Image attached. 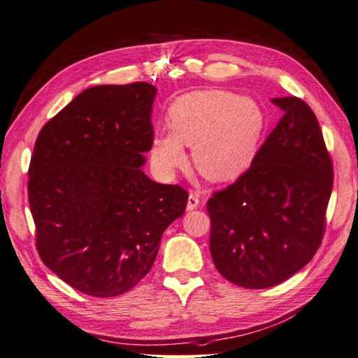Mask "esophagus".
<instances>
[{
	"mask_svg": "<svg viewBox=\"0 0 358 358\" xmlns=\"http://www.w3.org/2000/svg\"><path fill=\"white\" fill-rule=\"evenodd\" d=\"M199 203H200V196L197 192H189L188 196V203H187V210H196L199 208Z\"/></svg>",
	"mask_w": 358,
	"mask_h": 358,
	"instance_id": "obj_1",
	"label": "esophagus"
}]
</instances>
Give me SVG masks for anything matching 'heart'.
I'll return each instance as SVG.
<instances>
[{
	"label": "heart",
	"instance_id": "obj_1",
	"mask_svg": "<svg viewBox=\"0 0 358 358\" xmlns=\"http://www.w3.org/2000/svg\"><path fill=\"white\" fill-rule=\"evenodd\" d=\"M169 129L150 142V159L164 176L187 164L185 146L194 148V164L212 182L239 178L255 158L264 129L258 104L231 92L209 90L180 95L169 109Z\"/></svg>",
	"mask_w": 358,
	"mask_h": 358
}]
</instances>
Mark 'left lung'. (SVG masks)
<instances>
[{
	"label": "left lung",
	"mask_w": 358,
	"mask_h": 358,
	"mask_svg": "<svg viewBox=\"0 0 358 358\" xmlns=\"http://www.w3.org/2000/svg\"><path fill=\"white\" fill-rule=\"evenodd\" d=\"M270 101L284 112L276 128L249 170L208 201L215 267L252 289L284 282L310 262L333 187L315 113L297 96Z\"/></svg>",
	"instance_id": "left-lung-1"
}]
</instances>
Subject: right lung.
<instances>
[{"mask_svg": "<svg viewBox=\"0 0 358 358\" xmlns=\"http://www.w3.org/2000/svg\"><path fill=\"white\" fill-rule=\"evenodd\" d=\"M157 88L146 82L85 90L41 128L28 200L37 251L53 273L92 297L131 289L188 194L145 175Z\"/></svg>", "mask_w": 358, "mask_h": 358, "instance_id": "right-lung-1", "label": "right lung"}]
</instances>
